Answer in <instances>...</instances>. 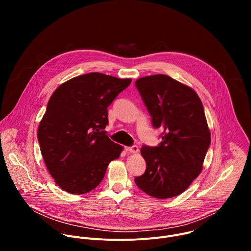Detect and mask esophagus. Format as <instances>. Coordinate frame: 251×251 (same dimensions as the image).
I'll return each mask as SVG.
<instances>
[{
  "label": "esophagus",
  "mask_w": 251,
  "mask_h": 251,
  "mask_svg": "<svg viewBox=\"0 0 251 251\" xmlns=\"http://www.w3.org/2000/svg\"><path fill=\"white\" fill-rule=\"evenodd\" d=\"M125 150H126L127 152L133 153V154H137V153L139 152V148H138L136 145H134V146H132V147H125Z\"/></svg>",
  "instance_id": "34e87169"
}]
</instances>
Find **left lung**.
<instances>
[{
	"label": "left lung",
	"instance_id": "1",
	"mask_svg": "<svg viewBox=\"0 0 251 251\" xmlns=\"http://www.w3.org/2000/svg\"><path fill=\"white\" fill-rule=\"evenodd\" d=\"M135 85L154 128L163 130L159 146L141 148L147 168L135 183L156 199L178 196L201 172L210 145L202 103L193 88L165 75L141 77Z\"/></svg>",
	"mask_w": 251,
	"mask_h": 251
}]
</instances>
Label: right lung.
<instances>
[{
	"label": "right lung",
	"mask_w": 251,
	"mask_h": 251,
	"mask_svg": "<svg viewBox=\"0 0 251 251\" xmlns=\"http://www.w3.org/2000/svg\"><path fill=\"white\" fill-rule=\"evenodd\" d=\"M132 79L99 73L71 78L50 96L38 139L45 164L56 185L73 195L86 194L103 180L123 147L104 131L108 107Z\"/></svg>",
	"instance_id": "obj_1"
}]
</instances>
